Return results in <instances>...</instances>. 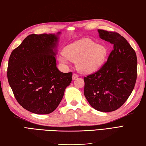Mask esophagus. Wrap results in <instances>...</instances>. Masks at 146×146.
Returning <instances> with one entry per match:
<instances>
[{"label":"esophagus","mask_w":146,"mask_h":146,"mask_svg":"<svg viewBox=\"0 0 146 146\" xmlns=\"http://www.w3.org/2000/svg\"><path fill=\"white\" fill-rule=\"evenodd\" d=\"M78 77H79L78 74H76V73H74L73 75H72V79H75L76 78H78Z\"/></svg>","instance_id":"esophagus-1"}]
</instances>
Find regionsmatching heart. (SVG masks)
Here are the masks:
<instances>
[{
  "instance_id": "obj_1",
  "label": "heart",
  "mask_w": 146,
  "mask_h": 146,
  "mask_svg": "<svg viewBox=\"0 0 146 146\" xmlns=\"http://www.w3.org/2000/svg\"><path fill=\"white\" fill-rule=\"evenodd\" d=\"M106 55L105 46L97 44L90 39H83L66 46L58 60L64 64L69 61L76 62L80 72L90 73L97 70L103 64Z\"/></svg>"
}]
</instances>
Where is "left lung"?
I'll use <instances>...</instances> for the list:
<instances>
[{
    "mask_svg": "<svg viewBox=\"0 0 146 146\" xmlns=\"http://www.w3.org/2000/svg\"><path fill=\"white\" fill-rule=\"evenodd\" d=\"M102 39L113 44L107 61L97 72L84 78V95L98 111L112 112L121 107L130 97L137 76L134 49L116 32L98 29Z\"/></svg>",
    "mask_w": 146,
    "mask_h": 146,
    "instance_id": "obj_1",
    "label": "left lung"
}]
</instances>
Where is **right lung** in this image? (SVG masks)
I'll use <instances>...</instances> for the list:
<instances>
[{
	"instance_id": "obj_1",
	"label": "right lung",
	"mask_w": 146,
	"mask_h": 146,
	"mask_svg": "<svg viewBox=\"0 0 146 146\" xmlns=\"http://www.w3.org/2000/svg\"><path fill=\"white\" fill-rule=\"evenodd\" d=\"M58 39L54 34L29 35L9 56L7 76L14 96L33 113L53 112L72 81V72L63 73L56 67Z\"/></svg>"
}]
</instances>
